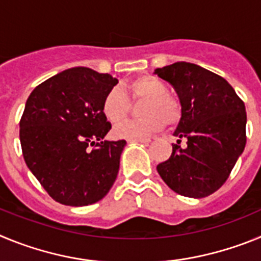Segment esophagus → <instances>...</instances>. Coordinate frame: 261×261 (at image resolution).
Masks as SVG:
<instances>
[{
    "label": "esophagus",
    "mask_w": 261,
    "mask_h": 261,
    "mask_svg": "<svg viewBox=\"0 0 261 261\" xmlns=\"http://www.w3.org/2000/svg\"><path fill=\"white\" fill-rule=\"evenodd\" d=\"M129 142H140V144H149L150 138H132L129 140Z\"/></svg>",
    "instance_id": "1"
}]
</instances>
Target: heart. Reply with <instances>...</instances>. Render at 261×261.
I'll return each instance as SVG.
<instances>
[{"mask_svg": "<svg viewBox=\"0 0 261 261\" xmlns=\"http://www.w3.org/2000/svg\"><path fill=\"white\" fill-rule=\"evenodd\" d=\"M126 94L132 100H145L141 108L144 119L125 121L114 129L117 138H145L161 130L165 124H176L181 117V103L167 93V85L153 75H142L126 85ZM129 100L120 90L112 89L106 94L102 112L110 123L123 121L129 114Z\"/></svg>", "mask_w": 261, "mask_h": 261, "instance_id": "heart-1", "label": "heart"}]
</instances>
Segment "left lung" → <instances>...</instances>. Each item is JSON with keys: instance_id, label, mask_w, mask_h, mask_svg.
<instances>
[{"instance_id": "8db88e82", "label": "left lung", "mask_w": 261, "mask_h": 261, "mask_svg": "<svg viewBox=\"0 0 261 261\" xmlns=\"http://www.w3.org/2000/svg\"><path fill=\"white\" fill-rule=\"evenodd\" d=\"M181 103L171 156L156 171L174 192L201 199L223 186L246 146L247 114L231 85L201 66L175 62L154 71ZM186 139V148L180 146Z\"/></svg>"}]
</instances>
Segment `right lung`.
Wrapping results in <instances>:
<instances>
[{
	"instance_id": "right-lung-1",
	"label": "right lung",
	"mask_w": 261,
	"mask_h": 261,
	"mask_svg": "<svg viewBox=\"0 0 261 261\" xmlns=\"http://www.w3.org/2000/svg\"><path fill=\"white\" fill-rule=\"evenodd\" d=\"M117 80L71 68L36 86L19 121L30 171L57 202L85 206L102 200L116 180L125 140L103 141L111 129L102 112Z\"/></svg>"
}]
</instances>
